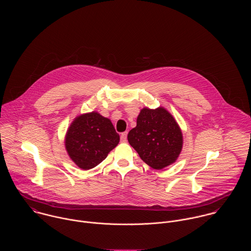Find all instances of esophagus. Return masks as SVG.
I'll return each instance as SVG.
<instances>
[{
    "label": "esophagus",
    "instance_id": "34e87169",
    "mask_svg": "<svg viewBox=\"0 0 251 251\" xmlns=\"http://www.w3.org/2000/svg\"><path fill=\"white\" fill-rule=\"evenodd\" d=\"M126 137H127V131H125L121 134V141L122 142H126Z\"/></svg>",
    "mask_w": 251,
    "mask_h": 251
}]
</instances>
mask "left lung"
<instances>
[{
	"label": "left lung",
	"mask_w": 251,
	"mask_h": 251,
	"mask_svg": "<svg viewBox=\"0 0 251 251\" xmlns=\"http://www.w3.org/2000/svg\"><path fill=\"white\" fill-rule=\"evenodd\" d=\"M137 125L127 135L130 146L150 167L161 170L179 157L183 138L172 114L164 107L141 109Z\"/></svg>",
	"instance_id": "8db88e82"
}]
</instances>
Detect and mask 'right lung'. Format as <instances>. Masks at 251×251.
<instances>
[{
    "instance_id": "add662e5",
    "label": "right lung",
    "mask_w": 251,
    "mask_h": 251,
    "mask_svg": "<svg viewBox=\"0 0 251 251\" xmlns=\"http://www.w3.org/2000/svg\"><path fill=\"white\" fill-rule=\"evenodd\" d=\"M119 142L120 136L110 119L97 111L77 116L65 137L69 156L82 170L98 166Z\"/></svg>"
}]
</instances>
